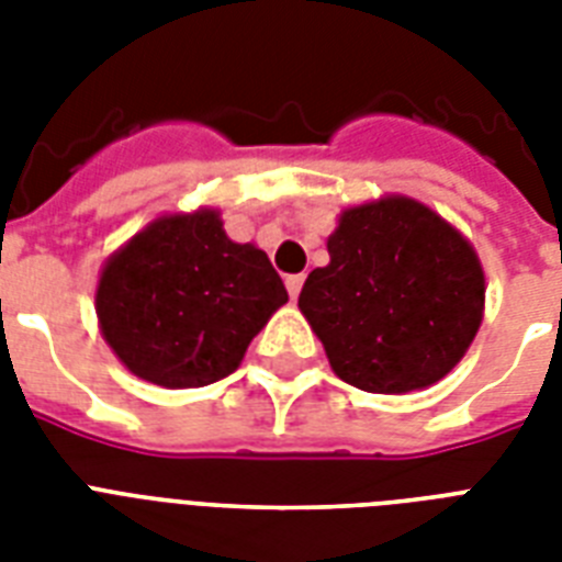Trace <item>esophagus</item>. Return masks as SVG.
Masks as SVG:
<instances>
[{
	"label": "esophagus",
	"mask_w": 562,
	"mask_h": 562,
	"mask_svg": "<svg viewBox=\"0 0 562 562\" xmlns=\"http://www.w3.org/2000/svg\"><path fill=\"white\" fill-rule=\"evenodd\" d=\"M285 289H289L291 300H297L300 289H303V273H291V277H285Z\"/></svg>",
	"instance_id": "1"
}]
</instances>
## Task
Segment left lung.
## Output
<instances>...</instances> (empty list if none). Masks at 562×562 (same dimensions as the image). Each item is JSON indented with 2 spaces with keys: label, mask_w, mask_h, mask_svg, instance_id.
Listing matches in <instances>:
<instances>
[{
  "label": "left lung",
  "mask_w": 562,
  "mask_h": 562,
  "mask_svg": "<svg viewBox=\"0 0 562 562\" xmlns=\"http://www.w3.org/2000/svg\"><path fill=\"white\" fill-rule=\"evenodd\" d=\"M329 265L308 273L297 306L335 375L368 393L440 382L484 317L479 254L426 203L387 194L341 212Z\"/></svg>",
  "instance_id": "obj_1"
}]
</instances>
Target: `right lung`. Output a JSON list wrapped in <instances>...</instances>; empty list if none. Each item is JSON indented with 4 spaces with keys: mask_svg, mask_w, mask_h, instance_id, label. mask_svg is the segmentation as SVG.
<instances>
[{
    "mask_svg": "<svg viewBox=\"0 0 562 562\" xmlns=\"http://www.w3.org/2000/svg\"><path fill=\"white\" fill-rule=\"evenodd\" d=\"M289 291L218 210L160 215L101 268L95 315L119 361L162 387H203L241 364Z\"/></svg>",
    "mask_w": 562,
    "mask_h": 562,
    "instance_id": "obj_1",
    "label": "right lung"
}]
</instances>
